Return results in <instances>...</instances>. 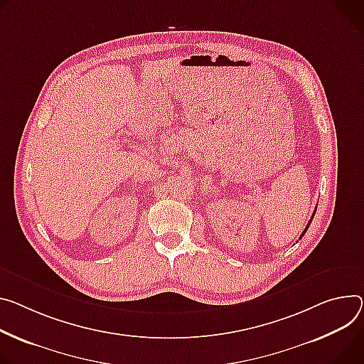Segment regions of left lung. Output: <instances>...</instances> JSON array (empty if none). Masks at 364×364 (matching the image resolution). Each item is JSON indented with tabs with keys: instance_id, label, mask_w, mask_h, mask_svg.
Wrapping results in <instances>:
<instances>
[{
	"instance_id": "1",
	"label": "left lung",
	"mask_w": 364,
	"mask_h": 364,
	"mask_svg": "<svg viewBox=\"0 0 364 364\" xmlns=\"http://www.w3.org/2000/svg\"><path fill=\"white\" fill-rule=\"evenodd\" d=\"M314 216H315V213H314V215H312V218H311V220H309V223H308V225H306V228H305V229H304V232H302V235H301V238H302V237H304V235H305V234H306V230H308V228H309V225H311V222H312V219H314ZM301 238H299V240H301Z\"/></svg>"
}]
</instances>
